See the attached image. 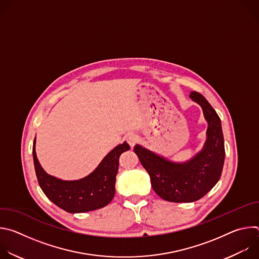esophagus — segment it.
I'll use <instances>...</instances> for the list:
<instances>
[{
	"instance_id": "obj_1",
	"label": "esophagus",
	"mask_w": 259,
	"mask_h": 259,
	"mask_svg": "<svg viewBox=\"0 0 259 259\" xmlns=\"http://www.w3.org/2000/svg\"><path fill=\"white\" fill-rule=\"evenodd\" d=\"M126 140H127V142H128L131 146H134L135 143L138 141V136H137L136 134H134V133H128V134L126 135Z\"/></svg>"
}]
</instances>
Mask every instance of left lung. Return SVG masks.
I'll return each instance as SVG.
<instances>
[{"label":"left lung","mask_w":259,"mask_h":259,"mask_svg":"<svg viewBox=\"0 0 259 259\" xmlns=\"http://www.w3.org/2000/svg\"><path fill=\"white\" fill-rule=\"evenodd\" d=\"M208 123L207 139L203 150L191 160L174 162L136 144L134 152L149 173L153 190L163 200L191 203L204 197L218 182L225 163V139L221 121L207 101L198 92H192Z\"/></svg>","instance_id":"obj_1"}]
</instances>
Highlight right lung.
<instances>
[{
  "mask_svg": "<svg viewBox=\"0 0 259 259\" xmlns=\"http://www.w3.org/2000/svg\"><path fill=\"white\" fill-rule=\"evenodd\" d=\"M128 150L130 146L126 141L117 145L92 173L78 180H62L48 174L36 158L35 138L32 157L36 178L46 197L68 213H84L100 209L113 200L116 193L119 158Z\"/></svg>",
  "mask_w": 259,
  "mask_h": 259,
  "instance_id": "1",
  "label": "right lung"
}]
</instances>
